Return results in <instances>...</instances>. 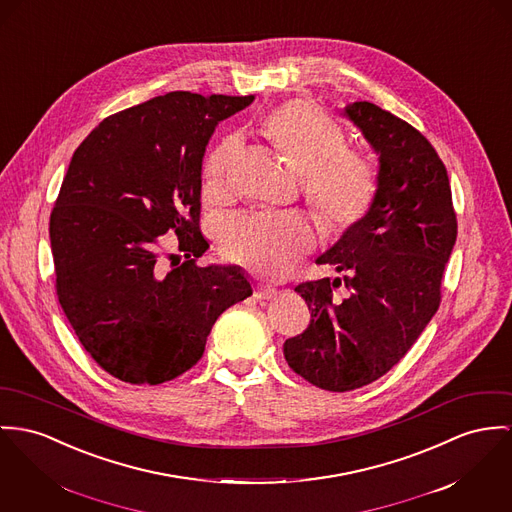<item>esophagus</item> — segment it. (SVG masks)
<instances>
[{
	"label": "esophagus",
	"instance_id": "1",
	"mask_svg": "<svg viewBox=\"0 0 512 512\" xmlns=\"http://www.w3.org/2000/svg\"><path fill=\"white\" fill-rule=\"evenodd\" d=\"M253 296H255L257 300H275L276 296H278V292H276L275 288H257Z\"/></svg>",
	"mask_w": 512,
	"mask_h": 512
}]
</instances>
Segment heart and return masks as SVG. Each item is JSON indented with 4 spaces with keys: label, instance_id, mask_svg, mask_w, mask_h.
I'll return each mask as SVG.
<instances>
[{
    "label": "heart",
    "instance_id": "heart-1",
    "mask_svg": "<svg viewBox=\"0 0 512 512\" xmlns=\"http://www.w3.org/2000/svg\"><path fill=\"white\" fill-rule=\"evenodd\" d=\"M261 134L300 175L302 197L325 236H349L366 220L380 193V167L370 154L347 146L337 120L310 101L292 99L261 120ZM237 156L236 138H226L204 159L202 193L208 200L220 202L230 195ZM314 243V228L296 214L241 216L220 232V247L230 259L265 276L288 273Z\"/></svg>",
    "mask_w": 512,
    "mask_h": 512
}]
</instances>
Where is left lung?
Segmentation results:
<instances>
[{
	"mask_svg": "<svg viewBox=\"0 0 512 512\" xmlns=\"http://www.w3.org/2000/svg\"><path fill=\"white\" fill-rule=\"evenodd\" d=\"M345 111L380 154V193L366 220L315 261L341 278L296 286L312 321L284 343L288 366L327 392L372 384L413 347L440 306L458 236L448 173L433 144L374 103ZM341 285L346 296L337 299Z\"/></svg>",
	"mask_w": 512,
	"mask_h": 512,
	"instance_id": "8db88e82",
	"label": "left lung"
}]
</instances>
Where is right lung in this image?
<instances>
[{
  "instance_id": "1",
  "label": "right lung",
  "mask_w": 512,
  "mask_h": 512,
  "mask_svg": "<svg viewBox=\"0 0 512 512\" xmlns=\"http://www.w3.org/2000/svg\"><path fill=\"white\" fill-rule=\"evenodd\" d=\"M255 97L173 91L81 142L50 212L56 294L79 343L136 386L193 368L214 321L251 296L239 267H200V169L224 118ZM178 236L169 252L160 239Z\"/></svg>"
}]
</instances>
